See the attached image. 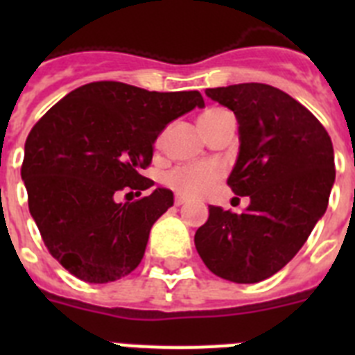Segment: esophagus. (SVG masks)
<instances>
[{
    "instance_id": "34e87169",
    "label": "esophagus",
    "mask_w": 355,
    "mask_h": 355,
    "mask_svg": "<svg viewBox=\"0 0 355 355\" xmlns=\"http://www.w3.org/2000/svg\"><path fill=\"white\" fill-rule=\"evenodd\" d=\"M184 202H188V199L184 196H175L174 197V205L175 206H183Z\"/></svg>"
}]
</instances>
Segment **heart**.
I'll return each mask as SVG.
<instances>
[{
    "instance_id": "obj_1",
    "label": "heart",
    "mask_w": 355,
    "mask_h": 355,
    "mask_svg": "<svg viewBox=\"0 0 355 355\" xmlns=\"http://www.w3.org/2000/svg\"><path fill=\"white\" fill-rule=\"evenodd\" d=\"M220 108H209L200 115V128L205 126L215 117ZM224 171L218 163L215 162H199V163H184L178 165L172 171H168L163 178L165 184L171 187L174 192L187 197H200L208 193L215 183L222 178Z\"/></svg>"
}]
</instances>
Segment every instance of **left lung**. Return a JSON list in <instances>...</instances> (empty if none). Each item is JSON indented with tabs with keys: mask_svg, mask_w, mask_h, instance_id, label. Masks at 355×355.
Wrapping results in <instances>:
<instances>
[{
	"mask_svg": "<svg viewBox=\"0 0 355 355\" xmlns=\"http://www.w3.org/2000/svg\"><path fill=\"white\" fill-rule=\"evenodd\" d=\"M206 96L236 115L240 155L227 184L250 205L240 215L209 206L196 249L218 277L259 283L299 252L327 209L336 178L331 137L306 106L272 85L216 87Z\"/></svg>",
	"mask_w": 355,
	"mask_h": 355,
	"instance_id": "1",
	"label": "left lung"
}]
</instances>
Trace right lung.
I'll return each instance as SVG.
<instances>
[{
  "label": "right lung",
  "mask_w": 355,
  "mask_h": 355,
  "mask_svg": "<svg viewBox=\"0 0 355 355\" xmlns=\"http://www.w3.org/2000/svg\"><path fill=\"white\" fill-rule=\"evenodd\" d=\"M196 106H205L197 90L149 92L94 81L69 92L31 128L21 167L28 208L65 270L103 284L139 266L150 227L174 197L165 188L128 202L115 197L155 184L140 174L150 165L155 140Z\"/></svg>",
  "instance_id": "add662e5"
}]
</instances>
